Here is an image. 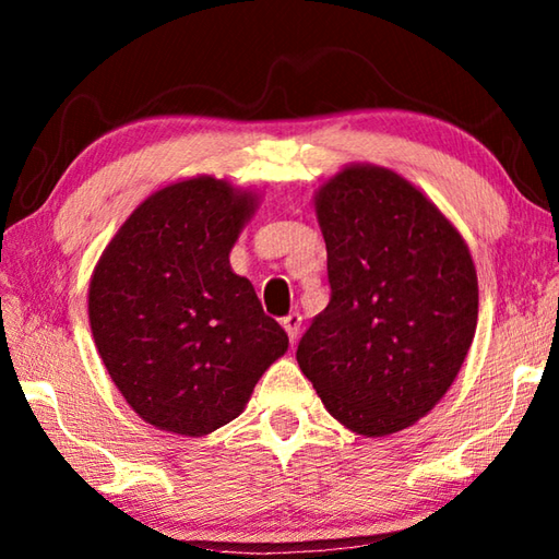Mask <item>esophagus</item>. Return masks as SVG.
<instances>
[{
    "mask_svg": "<svg viewBox=\"0 0 559 559\" xmlns=\"http://www.w3.org/2000/svg\"><path fill=\"white\" fill-rule=\"evenodd\" d=\"M283 329H286V334H288V338L290 341H295L298 338V334H300V326H302V317H300V312H290L288 317H283Z\"/></svg>",
    "mask_w": 559,
    "mask_h": 559,
    "instance_id": "obj_1",
    "label": "esophagus"
}]
</instances>
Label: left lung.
Instances as JSON below:
<instances>
[{
	"instance_id": "left-lung-1",
	"label": "left lung",
	"mask_w": 559,
	"mask_h": 559,
	"mask_svg": "<svg viewBox=\"0 0 559 559\" xmlns=\"http://www.w3.org/2000/svg\"><path fill=\"white\" fill-rule=\"evenodd\" d=\"M331 300L298 365L348 430L384 437L430 413L478 324V276L459 230L420 189L379 165L319 187Z\"/></svg>"
}]
</instances>
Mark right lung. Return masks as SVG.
Here are the masks:
<instances>
[{
  "label": "right lung",
  "mask_w": 559,
  "mask_h": 559,
  "mask_svg": "<svg viewBox=\"0 0 559 559\" xmlns=\"http://www.w3.org/2000/svg\"><path fill=\"white\" fill-rule=\"evenodd\" d=\"M257 194L211 175L153 192L105 247L88 288L96 348L148 425L201 437L235 420L288 334L230 249Z\"/></svg>",
  "instance_id": "add662e5"
}]
</instances>
